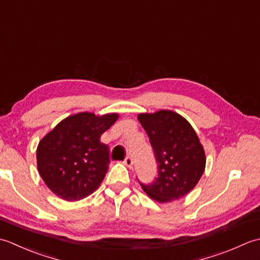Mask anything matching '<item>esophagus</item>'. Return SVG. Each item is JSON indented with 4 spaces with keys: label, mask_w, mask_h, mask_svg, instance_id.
<instances>
[{
    "label": "esophagus",
    "mask_w": 260,
    "mask_h": 260,
    "mask_svg": "<svg viewBox=\"0 0 260 260\" xmlns=\"http://www.w3.org/2000/svg\"><path fill=\"white\" fill-rule=\"evenodd\" d=\"M124 164L126 165L127 168H129V169L133 168V158H132V156H127V157L125 158Z\"/></svg>",
    "instance_id": "1"
}]
</instances>
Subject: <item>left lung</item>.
<instances>
[{"mask_svg": "<svg viewBox=\"0 0 260 260\" xmlns=\"http://www.w3.org/2000/svg\"><path fill=\"white\" fill-rule=\"evenodd\" d=\"M147 133L158 164V176L142 185L159 203L179 200L194 189L206 169V153L191 124L173 110L137 115Z\"/></svg>", "mask_w": 260, "mask_h": 260, "instance_id": "left-lung-1", "label": "left lung"}]
</instances>
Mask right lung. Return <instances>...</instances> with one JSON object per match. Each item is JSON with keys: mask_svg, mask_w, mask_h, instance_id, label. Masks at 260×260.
Wrapping results in <instances>:
<instances>
[{"mask_svg": "<svg viewBox=\"0 0 260 260\" xmlns=\"http://www.w3.org/2000/svg\"><path fill=\"white\" fill-rule=\"evenodd\" d=\"M118 117L116 113L71 115L39 142V174L58 198L79 201L98 189L109 165V148L101 136Z\"/></svg>", "mask_w": 260, "mask_h": 260, "instance_id": "obj_1", "label": "right lung"}]
</instances>
